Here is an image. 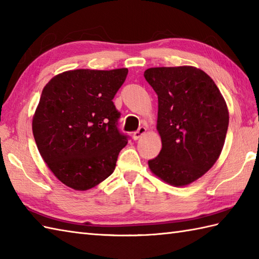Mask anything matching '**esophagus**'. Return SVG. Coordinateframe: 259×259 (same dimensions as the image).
<instances>
[{"instance_id":"obj_1","label":"esophagus","mask_w":259,"mask_h":259,"mask_svg":"<svg viewBox=\"0 0 259 259\" xmlns=\"http://www.w3.org/2000/svg\"><path fill=\"white\" fill-rule=\"evenodd\" d=\"M146 131H147V129L145 128V126H141V128L137 130L136 133H134V139L138 140L139 138H141V137L146 134Z\"/></svg>"}]
</instances>
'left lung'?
Segmentation results:
<instances>
[{
    "instance_id": "8db88e82",
    "label": "left lung",
    "mask_w": 259,
    "mask_h": 259,
    "mask_svg": "<svg viewBox=\"0 0 259 259\" xmlns=\"http://www.w3.org/2000/svg\"><path fill=\"white\" fill-rule=\"evenodd\" d=\"M144 75L158 96L162 144L148 166L164 183L188 186L221 156L229 122L226 101L210 76L191 65L150 68Z\"/></svg>"
}]
</instances>
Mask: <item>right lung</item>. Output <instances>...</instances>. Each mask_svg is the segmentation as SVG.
<instances>
[{
    "instance_id": "1",
    "label": "right lung",
    "mask_w": 259,
    "mask_h": 259,
    "mask_svg": "<svg viewBox=\"0 0 259 259\" xmlns=\"http://www.w3.org/2000/svg\"><path fill=\"white\" fill-rule=\"evenodd\" d=\"M128 69L65 71L43 88L32 131L49 169L74 190L91 189L113 172L128 144L112 102Z\"/></svg>"
}]
</instances>
